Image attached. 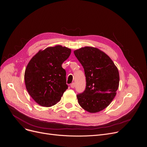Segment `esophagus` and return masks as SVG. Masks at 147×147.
<instances>
[{
    "instance_id": "obj_1",
    "label": "esophagus",
    "mask_w": 147,
    "mask_h": 147,
    "mask_svg": "<svg viewBox=\"0 0 147 147\" xmlns=\"http://www.w3.org/2000/svg\"><path fill=\"white\" fill-rule=\"evenodd\" d=\"M75 86H76V85H75V83L74 82H73V83H71V84H70V87L72 88H74L75 87Z\"/></svg>"
}]
</instances>
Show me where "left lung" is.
Returning <instances> with one entry per match:
<instances>
[{"instance_id": "8db88e82", "label": "left lung", "mask_w": 147, "mask_h": 147, "mask_svg": "<svg viewBox=\"0 0 147 147\" xmlns=\"http://www.w3.org/2000/svg\"><path fill=\"white\" fill-rule=\"evenodd\" d=\"M84 69L86 88L77 98L80 105L97 113L109 105L119 86V73L112 60L96 48L86 47L74 51Z\"/></svg>"}]
</instances>
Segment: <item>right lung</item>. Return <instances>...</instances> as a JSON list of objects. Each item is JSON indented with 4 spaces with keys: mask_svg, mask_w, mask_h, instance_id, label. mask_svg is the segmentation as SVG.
Returning a JSON list of instances; mask_svg holds the SVG:
<instances>
[{
    "mask_svg": "<svg viewBox=\"0 0 147 147\" xmlns=\"http://www.w3.org/2000/svg\"><path fill=\"white\" fill-rule=\"evenodd\" d=\"M71 49L61 45L40 50L28 63L24 73L26 89L39 105L50 107L60 100L68 88L66 72L61 67Z\"/></svg>",
    "mask_w": 147,
    "mask_h": 147,
    "instance_id": "1",
    "label": "right lung"
}]
</instances>
